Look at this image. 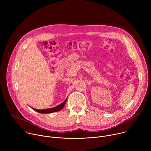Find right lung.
I'll list each match as a JSON object with an SVG mask.
<instances>
[{
    "label": "right lung",
    "instance_id": "obj_1",
    "mask_svg": "<svg viewBox=\"0 0 151 151\" xmlns=\"http://www.w3.org/2000/svg\"><path fill=\"white\" fill-rule=\"evenodd\" d=\"M66 100H67V99L65 100H64V101H63L61 104H59V105H58V106H55L54 107H52V108L46 109H43V110H38V109H36L35 108H33V107H31L34 111L39 112V113H41V114H50V113H52V112H57V111H59L61 110L64 107V105H65V104L66 103Z\"/></svg>",
    "mask_w": 151,
    "mask_h": 151
}]
</instances>
